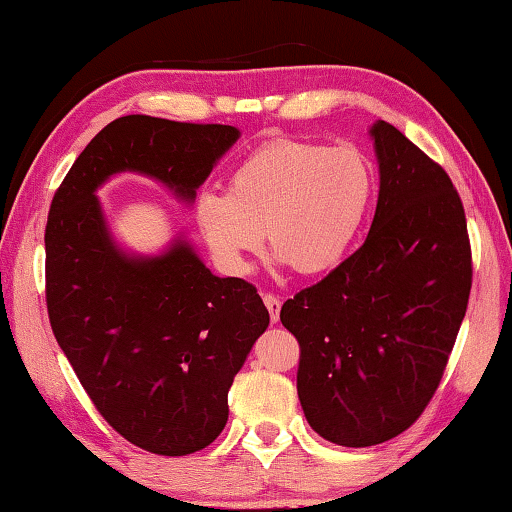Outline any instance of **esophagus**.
Segmentation results:
<instances>
[{"label": "esophagus", "mask_w": 512, "mask_h": 512, "mask_svg": "<svg viewBox=\"0 0 512 512\" xmlns=\"http://www.w3.org/2000/svg\"><path fill=\"white\" fill-rule=\"evenodd\" d=\"M262 300L268 309V314H271V320L277 323V318H280V305H282L280 298L273 296V293H262Z\"/></svg>", "instance_id": "esophagus-1"}]
</instances>
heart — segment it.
I'll list each match as a JSON object with an SVG mask.
<instances>
[{
	"mask_svg": "<svg viewBox=\"0 0 512 512\" xmlns=\"http://www.w3.org/2000/svg\"><path fill=\"white\" fill-rule=\"evenodd\" d=\"M377 173L352 146L271 140L250 151L228 178V194L205 192L198 230L214 257L244 273L264 244L302 275L339 266L366 225Z\"/></svg>",
	"mask_w": 512,
	"mask_h": 512,
	"instance_id": "obj_1",
	"label": "heart"
}]
</instances>
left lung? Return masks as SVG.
Returning a JSON list of instances; mask_svg holds the SVG:
<instances>
[{
  "instance_id": "1",
  "label": "left lung",
  "mask_w": 512,
  "mask_h": 512,
  "mask_svg": "<svg viewBox=\"0 0 512 512\" xmlns=\"http://www.w3.org/2000/svg\"><path fill=\"white\" fill-rule=\"evenodd\" d=\"M370 135L379 198L366 241L280 311L300 343L309 427L343 447L386 443L420 418L472 289L465 210L447 171L388 121Z\"/></svg>"
}]
</instances>
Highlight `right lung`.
<instances>
[{"label":"right lung","mask_w":512,"mask_h":512,"mask_svg":"<svg viewBox=\"0 0 512 512\" xmlns=\"http://www.w3.org/2000/svg\"><path fill=\"white\" fill-rule=\"evenodd\" d=\"M237 140L235 126L119 117L85 146L51 201V329L103 420L151 454L187 456L214 443L268 309L253 284L212 275L183 239L155 257L126 255L94 192L135 171L192 203Z\"/></svg>","instance_id":"obj_1"}]
</instances>
